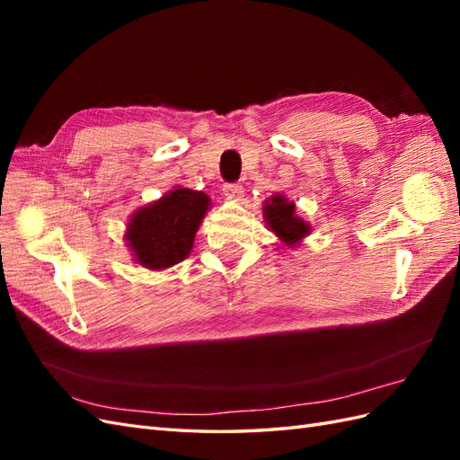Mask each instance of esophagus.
Wrapping results in <instances>:
<instances>
[{"instance_id": "1", "label": "esophagus", "mask_w": 460, "mask_h": 460, "mask_svg": "<svg viewBox=\"0 0 460 460\" xmlns=\"http://www.w3.org/2000/svg\"><path fill=\"white\" fill-rule=\"evenodd\" d=\"M222 193H225V198L230 201H240V198L243 196V186L242 184H226L222 188Z\"/></svg>"}]
</instances>
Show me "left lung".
<instances>
[{
  "label": "left lung",
  "mask_w": 460,
  "mask_h": 460,
  "mask_svg": "<svg viewBox=\"0 0 460 460\" xmlns=\"http://www.w3.org/2000/svg\"><path fill=\"white\" fill-rule=\"evenodd\" d=\"M262 220L280 245L296 249L311 234V225L296 213V203L282 193H274L262 203Z\"/></svg>",
  "instance_id": "obj_1"
}]
</instances>
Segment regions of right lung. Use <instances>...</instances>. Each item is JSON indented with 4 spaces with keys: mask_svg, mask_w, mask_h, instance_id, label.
Segmentation results:
<instances>
[{
    "mask_svg": "<svg viewBox=\"0 0 460 460\" xmlns=\"http://www.w3.org/2000/svg\"><path fill=\"white\" fill-rule=\"evenodd\" d=\"M208 208L211 198L207 193L182 186L136 208L124 230V242L136 264L164 270L188 259Z\"/></svg>",
    "mask_w": 460,
    "mask_h": 460,
    "instance_id": "add662e5",
    "label": "right lung"
}]
</instances>
